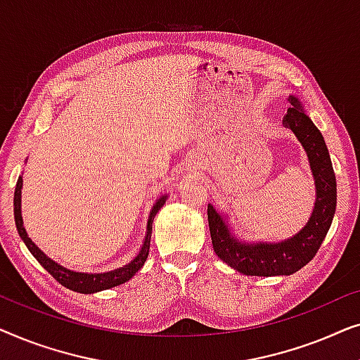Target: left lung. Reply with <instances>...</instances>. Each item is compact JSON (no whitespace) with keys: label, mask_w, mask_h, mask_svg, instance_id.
<instances>
[{"label":"left lung","mask_w":360,"mask_h":360,"mask_svg":"<svg viewBox=\"0 0 360 360\" xmlns=\"http://www.w3.org/2000/svg\"><path fill=\"white\" fill-rule=\"evenodd\" d=\"M288 103L290 108L283 116V124L292 129L307 152L316 190V200L308 223L292 238L278 243H250L239 239L233 233L228 216L208 203V224L214 252L229 267L244 275L274 277L298 272L316 255L336 213V176L326 142L309 120L302 101L290 95Z\"/></svg>","instance_id":"obj_1"}]
</instances>
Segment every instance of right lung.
<instances>
[{
  "mask_svg": "<svg viewBox=\"0 0 360 360\" xmlns=\"http://www.w3.org/2000/svg\"><path fill=\"white\" fill-rule=\"evenodd\" d=\"M21 190H22V176L19 175L16 190H14V221H16V228H18L19 236H21L24 244L27 245V249L31 250V254L37 259V262L41 264L42 267L57 280L58 283H62L63 287L70 288V290H73V292H78V293L101 292V290L117 287V285L124 283V282H127V280H131L132 277H134V274L137 272V270H141V267L147 260V255H149L152 223H154L155 214L159 213V210L165 205V200H167V195H162L155 200V203H154V206H152V210L149 213V219H147L144 240H142L139 252H137V255L131 260V262L122 265V267L108 270V272L91 274V272H75V270L63 267V265L57 264L56 260L47 257V255L32 243V239L27 236V231H26V228H24V223H22Z\"/></svg>",
  "mask_w": 360,
  "mask_h": 360,
  "instance_id": "1",
  "label": "right lung"
}]
</instances>
